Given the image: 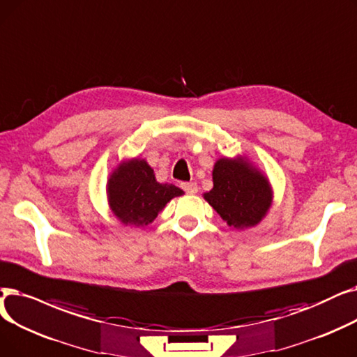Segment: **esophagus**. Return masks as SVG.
I'll return each instance as SVG.
<instances>
[{
  "label": "esophagus",
  "instance_id": "esophagus-1",
  "mask_svg": "<svg viewBox=\"0 0 357 357\" xmlns=\"http://www.w3.org/2000/svg\"><path fill=\"white\" fill-rule=\"evenodd\" d=\"M181 188H183V190H184L185 193H188V195H196L197 190H199L197 184L193 183V181H190V183H183Z\"/></svg>",
  "mask_w": 357,
  "mask_h": 357
}]
</instances>
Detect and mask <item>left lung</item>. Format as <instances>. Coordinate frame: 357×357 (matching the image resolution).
Here are the masks:
<instances>
[{
	"mask_svg": "<svg viewBox=\"0 0 357 357\" xmlns=\"http://www.w3.org/2000/svg\"><path fill=\"white\" fill-rule=\"evenodd\" d=\"M212 181L213 188L203 199L234 229L259 225L273 203L268 177L245 154L218 158Z\"/></svg>",
	"mask_w": 357,
	"mask_h": 357,
	"instance_id": "8db88e82",
	"label": "left lung"
}]
</instances>
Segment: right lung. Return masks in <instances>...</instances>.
Segmentation results:
<instances>
[{"mask_svg":"<svg viewBox=\"0 0 357 357\" xmlns=\"http://www.w3.org/2000/svg\"><path fill=\"white\" fill-rule=\"evenodd\" d=\"M109 208L125 227L144 228L154 222L167 203L184 195L174 184L160 183L145 158H126L107 177Z\"/></svg>","mask_w":357,"mask_h":357,"instance_id":"add662e5","label":"right lung"}]
</instances>
